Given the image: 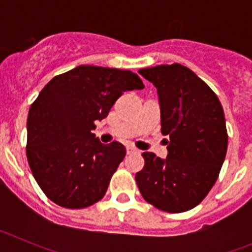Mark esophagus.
<instances>
[{"label": "esophagus", "instance_id": "34e87169", "mask_svg": "<svg viewBox=\"0 0 252 252\" xmlns=\"http://www.w3.org/2000/svg\"><path fill=\"white\" fill-rule=\"evenodd\" d=\"M126 153H127V155H133V154H139L140 151L137 149L132 148V146H127L126 148Z\"/></svg>", "mask_w": 252, "mask_h": 252}]
</instances>
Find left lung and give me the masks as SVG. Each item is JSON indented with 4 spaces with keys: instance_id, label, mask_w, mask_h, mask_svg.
I'll use <instances>...</instances> for the list:
<instances>
[{
    "instance_id": "8db88e82",
    "label": "left lung",
    "mask_w": 252,
    "mask_h": 252,
    "mask_svg": "<svg viewBox=\"0 0 252 252\" xmlns=\"http://www.w3.org/2000/svg\"><path fill=\"white\" fill-rule=\"evenodd\" d=\"M139 73L158 88L161 133L169 141L166 159L142 154L137 187L158 209L186 212L203 201L221 171L228 144L223 108L207 83L182 64Z\"/></svg>"
}]
</instances>
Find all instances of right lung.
I'll return each instance as SVG.
<instances>
[{
  "mask_svg": "<svg viewBox=\"0 0 252 252\" xmlns=\"http://www.w3.org/2000/svg\"><path fill=\"white\" fill-rule=\"evenodd\" d=\"M136 73L79 65L54 77L28 116L26 157L46 197L64 208L101 201L126 155L122 144H102L92 131L126 91L142 90Z\"/></svg>",
  "mask_w": 252,
  "mask_h": 252,
  "instance_id": "right-lung-1",
  "label": "right lung"
}]
</instances>
